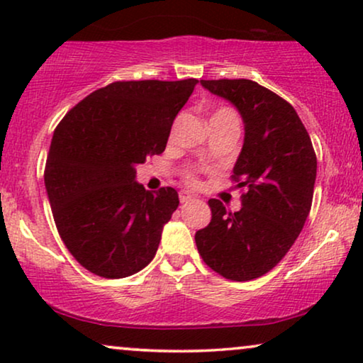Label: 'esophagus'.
<instances>
[{"label":"esophagus","mask_w":363,"mask_h":363,"mask_svg":"<svg viewBox=\"0 0 363 363\" xmlns=\"http://www.w3.org/2000/svg\"><path fill=\"white\" fill-rule=\"evenodd\" d=\"M191 198H193V195H191L190 191H186V190H182L180 191V201L182 203H188V201L191 200Z\"/></svg>","instance_id":"1"}]
</instances>
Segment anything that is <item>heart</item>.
I'll return each mask as SVG.
<instances>
[{
    "label": "heart",
    "mask_w": 363,
    "mask_h": 363,
    "mask_svg": "<svg viewBox=\"0 0 363 363\" xmlns=\"http://www.w3.org/2000/svg\"><path fill=\"white\" fill-rule=\"evenodd\" d=\"M223 113H231L230 111H226V108H220V111H216L215 113H213L211 117H216V116H223ZM186 180L190 182V183H196V178H195V175H193L191 172H188L186 173Z\"/></svg>",
    "instance_id": "heart-1"
}]
</instances>
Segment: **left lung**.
<instances>
[{"label": "left lung", "instance_id": "1", "mask_svg": "<svg viewBox=\"0 0 363 363\" xmlns=\"http://www.w3.org/2000/svg\"><path fill=\"white\" fill-rule=\"evenodd\" d=\"M231 102L245 123V142L233 168L246 188L241 210L210 200L211 221L196 231L203 261L231 281H251L271 271L291 250L309 216L317 158L294 107L250 79L200 81Z\"/></svg>", "mask_w": 363, "mask_h": 363}]
</instances>
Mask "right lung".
I'll return each instance as SVG.
<instances>
[{
    "mask_svg": "<svg viewBox=\"0 0 363 363\" xmlns=\"http://www.w3.org/2000/svg\"><path fill=\"white\" fill-rule=\"evenodd\" d=\"M198 84L113 82L89 94L54 130L44 185L61 240L92 274L121 279L153 259L178 193L135 182L165 150L177 113Z\"/></svg>",
    "mask_w": 363,
    "mask_h": 363,
    "instance_id": "1",
    "label": "right lung"
}]
</instances>
